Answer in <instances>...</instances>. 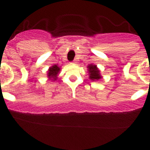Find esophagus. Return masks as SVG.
<instances>
[{
    "label": "esophagus",
    "instance_id": "34e87169",
    "mask_svg": "<svg viewBox=\"0 0 150 150\" xmlns=\"http://www.w3.org/2000/svg\"><path fill=\"white\" fill-rule=\"evenodd\" d=\"M74 62H75V61H74ZM74 62H72V63H74Z\"/></svg>",
    "mask_w": 150,
    "mask_h": 150
}]
</instances>
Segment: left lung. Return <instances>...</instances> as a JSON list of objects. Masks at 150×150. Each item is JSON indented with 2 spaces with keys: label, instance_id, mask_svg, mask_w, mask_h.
<instances>
[{
  "label": "left lung",
  "instance_id": "obj_1",
  "mask_svg": "<svg viewBox=\"0 0 150 150\" xmlns=\"http://www.w3.org/2000/svg\"><path fill=\"white\" fill-rule=\"evenodd\" d=\"M88 74H89V79H91V80H98L99 79L101 78V76L100 74V71L98 70V68L97 67L96 65H94V64H89L88 66Z\"/></svg>",
  "mask_w": 150,
  "mask_h": 150
}]
</instances>
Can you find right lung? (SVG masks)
<instances>
[{
	"mask_svg": "<svg viewBox=\"0 0 150 150\" xmlns=\"http://www.w3.org/2000/svg\"><path fill=\"white\" fill-rule=\"evenodd\" d=\"M59 71H60V67L58 65H56V64H54L53 66H52L49 69L47 76L50 79H52V80H56L57 75L59 74Z\"/></svg>",
	"mask_w": 150,
	"mask_h": 150,
	"instance_id": "obj_1",
	"label": "right lung"
}]
</instances>
